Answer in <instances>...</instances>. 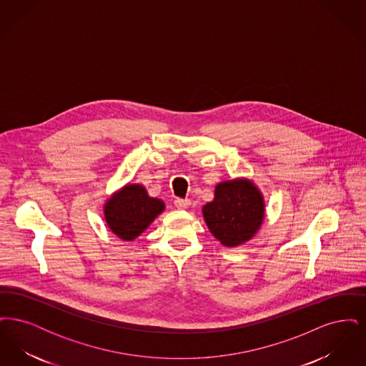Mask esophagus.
<instances>
[{
  "mask_svg": "<svg viewBox=\"0 0 366 366\" xmlns=\"http://www.w3.org/2000/svg\"><path fill=\"white\" fill-rule=\"evenodd\" d=\"M174 204L177 209H188V206L191 204V200H189V199H181V197H177L174 200Z\"/></svg>",
  "mask_w": 366,
  "mask_h": 366,
  "instance_id": "34e87169",
  "label": "esophagus"
}]
</instances>
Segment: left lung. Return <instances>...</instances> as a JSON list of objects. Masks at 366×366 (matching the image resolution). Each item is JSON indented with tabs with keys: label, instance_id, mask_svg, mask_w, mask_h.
Masks as SVG:
<instances>
[{
	"label": "left lung",
	"instance_id": "1",
	"mask_svg": "<svg viewBox=\"0 0 366 366\" xmlns=\"http://www.w3.org/2000/svg\"><path fill=\"white\" fill-rule=\"evenodd\" d=\"M209 232L227 247L248 242L262 225L264 203L259 189L248 179L224 181L215 197L203 207Z\"/></svg>",
	"mask_w": 366,
	"mask_h": 366
}]
</instances>
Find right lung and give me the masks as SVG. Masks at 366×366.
<instances>
[{"label": "right lung", "instance_id": "obj_1", "mask_svg": "<svg viewBox=\"0 0 366 366\" xmlns=\"http://www.w3.org/2000/svg\"><path fill=\"white\" fill-rule=\"evenodd\" d=\"M163 209L164 203L160 199L148 196L142 185L132 184L105 203V221L118 237L132 242L151 225Z\"/></svg>", "mask_w": 366, "mask_h": 366}]
</instances>
